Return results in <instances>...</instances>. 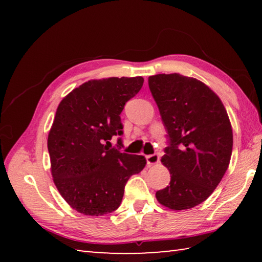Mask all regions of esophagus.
Masks as SVG:
<instances>
[{"mask_svg":"<svg viewBox=\"0 0 262 262\" xmlns=\"http://www.w3.org/2000/svg\"><path fill=\"white\" fill-rule=\"evenodd\" d=\"M147 158V164L149 166L155 165V164H157L159 162V156L157 154H154V155H149V156L145 157Z\"/></svg>","mask_w":262,"mask_h":262,"instance_id":"34e87169","label":"esophagus"}]
</instances>
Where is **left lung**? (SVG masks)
I'll list each match as a JSON object with an SVG mask.
<instances>
[{
    "instance_id": "1",
    "label": "left lung",
    "mask_w": 262,
    "mask_h": 262,
    "mask_svg": "<svg viewBox=\"0 0 262 262\" xmlns=\"http://www.w3.org/2000/svg\"><path fill=\"white\" fill-rule=\"evenodd\" d=\"M148 83L170 139L161 159L170 185L156 199L168 209H190L210 196L228 170L233 144L229 115L220 97L196 78L158 74Z\"/></svg>"
}]
</instances>
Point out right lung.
I'll list each match as a JSON object with an SVG mask.
<instances>
[{"label": "right lung", "mask_w": 262, "mask_h": 262, "mask_svg": "<svg viewBox=\"0 0 262 262\" xmlns=\"http://www.w3.org/2000/svg\"><path fill=\"white\" fill-rule=\"evenodd\" d=\"M143 81L141 76L90 79L57 106L47 139L53 181L66 202L83 215L118 209L128 179L147 164L143 156L107 147L113 135L122 134L120 113Z\"/></svg>", "instance_id": "add662e5"}]
</instances>
